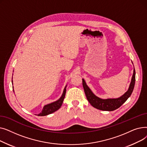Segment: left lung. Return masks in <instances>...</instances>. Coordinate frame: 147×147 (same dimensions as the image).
<instances>
[{"instance_id":"left-lung-1","label":"left lung","mask_w":147,"mask_h":147,"mask_svg":"<svg viewBox=\"0 0 147 147\" xmlns=\"http://www.w3.org/2000/svg\"><path fill=\"white\" fill-rule=\"evenodd\" d=\"M135 83V70L134 69V73L131 80V82L129 85V89L125 94L118 98H108L101 99L96 96L90 88L88 86L85 81L83 79L82 83L83 87L85 93L88 101L89 103L96 109L102 111H111L116 110L124 104L126 100L130 97L134 90Z\"/></svg>"}]
</instances>
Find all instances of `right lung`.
<instances>
[{
	"mask_svg": "<svg viewBox=\"0 0 147 147\" xmlns=\"http://www.w3.org/2000/svg\"><path fill=\"white\" fill-rule=\"evenodd\" d=\"M66 87L67 86L65 87L63 95H62L60 98L55 102H52L47 105H45L43 108L42 112L37 115L38 116H45V115H47L48 114H52L55 111H57L58 109H59V108L61 107L62 104H63L64 99L65 96Z\"/></svg>",
	"mask_w": 147,
	"mask_h": 147,
	"instance_id": "right-lung-1",
	"label": "right lung"
}]
</instances>
